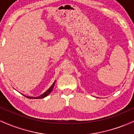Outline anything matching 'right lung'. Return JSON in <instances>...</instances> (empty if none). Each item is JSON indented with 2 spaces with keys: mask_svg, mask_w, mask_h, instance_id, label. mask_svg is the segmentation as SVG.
Segmentation results:
<instances>
[{
  "mask_svg": "<svg viewBox=\"0 0 134 134\" xmlns=\"http://www.w3.org/2000/svg\"><path fill=\"white\" fill-rule=\"evenodd\" d=\"M55 81L54 82H53V84H52V86L50 87V88H49L48 90L47 91L45 92V93H44L43 94L40 95V96H38V97H30V96H24V94H23V96H26V98H30V99H40V98H44V97L47 96L49 94L51 93L52 90H53V87H54V86H55Z\"/></svg>",
  "mask_w": 134,
  "mask_h": 134,
  "instance_id": "add662e5",
  "label": "right lung"
}]
</instances>
